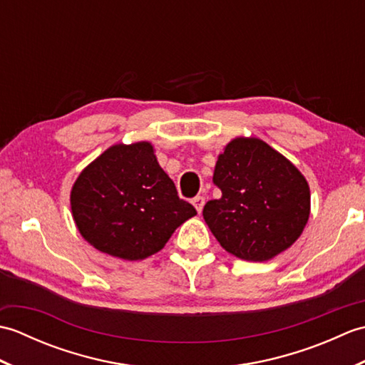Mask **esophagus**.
<instances>
[{
	"label": "esophagus",
	"instance_id": "obj_1",
	"mask_svg": "<svg viewBox=\"0 0 365 365\" xmlns=\"http://www.w3.org/2000/svg\"><path fill=\"white\" fill-rule=\"evenodd\" d=\"M204 204H205V197L204 196H196L195 199H192V205L196 207V210H197V213H200L202 212V208H204Z\"/></svg>",
	"mask_w": 365,
	"mask_h": 365
}]
</instances>
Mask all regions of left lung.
I'll list each match as a JSON object with an SVG mask.
<instances>
[{
	"label": "left lung",
	"instance_id": "8db88e82",
	"mask_svg": "<svg viewBox=\"0 0 365 365\" xmlns=\"http://www.w3.org/2000/svg\"><path fill=\"white\" fill-rule=\"evenodd\" d=\"M213 182L220 199L202 215L227 252L263 262L290 247L311 210L306 178L281 153L255 138H237L218 157Z\"/></svg>",
	"mask_w": 365,
	"mask_h": 365
}]
</instances>
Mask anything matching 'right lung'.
<instances>
[{
    "mask_svg": "<svg viewBox=\"0 0 365 365\" xmlns=\"http://www.w3.org/2000/svg\"><path fill=\"white\" fill-rule=\"evenodd\" d=\"M71 204L84 240L125 260L158 252L197 213L178 197L149 143L118 144L103 152L76 178Z\"/></svg>",
    "mask_w": 365,
    "mask_h": 365,
    "instance_id": "1",
    "label": "right lung"
}]
</instances>
